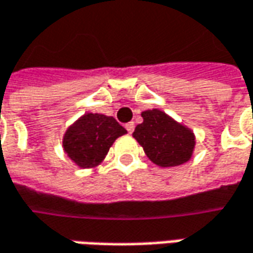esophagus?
Returning <instances> with one entry per match:
<instances>
[{"label":"esophagus","mask_w":253,"mask_h":253,"mask_svg":"<svg viewBox=\"0 0 253 253\" xmlns=\"http://www.w3.org/2000/svg\"><path fill=\"white\" fill-rule=\"evenodd\" d=\"M126 130H127V131H128V134H131V133L134 131V123H133V122L127 123V125H126Z\"/></svg>","instance_id":"obj_1"}]
</instances>
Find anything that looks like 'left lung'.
I'll use <instances>...</instances> for the list:
<instances>
[{"label":"left lung","mask_w":253,"mask_h":253,"mask_svg":"<svg viewBox=\"0 0 253 253\" xmlns=\"http://www.w3.org/2000/svg\"><path fill=\"white\" fill-rule=\"evenodd\" d=\"M141 118L143 123L137 125L133 137L155 165L178 167L193 157L196 135L192 128L160 109L144 110Z\"/></svg>","instance_id":"obj_1"}]
</instances>
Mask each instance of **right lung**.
<instances>
[{
    "instance_id": "obj_1",
    "label": "right lung",
    "mask_w": 253,
    "mask_h": 253,
    "mask_svg": "<svg viewBox=\"0 0 253 253\" xmlns=\"http://www.w3.org/2000/svg\"><path fill=\"white\" fill-rule=\"evenodd\" d=\"M126 133L115 118L88 112L67 127L63 150L78 168L92 169L103 162L116 138Z\"/></svg>"
}]
</instances>
